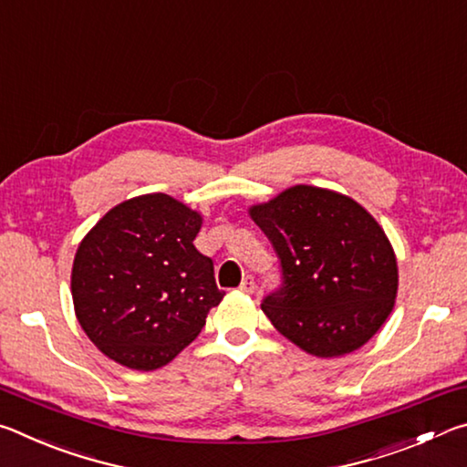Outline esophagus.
Listing matches in <instances>:
<instances>
[{"instance_id":"esophagus-1","label":"esophagus","mask_w":467,"mask_h":467,"mask_svg":"<svg viewBox=\"0 0 467 467\" xmlns=\"http://www.w3.org/2000/svg\"><path fill=\"white\" fill-rule=\"evenodd\" d=\"M239 290L244 292V295H253V292H255V282H253L251 275H247V278H243Z\"/></svg>"}]
</instances>
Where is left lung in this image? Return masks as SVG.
Wrapping results in <instances>:
<instances>
[{
  "mask_svg": "<svg viewBox=\"0 0 467 467\" xmlns=\"http://www.w3.org/2000/svg\"><path fill=\"white\" fill-rule=\"evenodd\" d=\"M251 218L280 262V286L262 300L274 327L321 358L367 344L398 292V264L375 218L350 197L311 185L253 205Z\"/></svg>",
  "mask_w": 467,
  "mask_h": 467,
  "instance_id": "1",
  "label": "left lung"
}]
</instances>
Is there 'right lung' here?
<instances>
[{"label":"right lung","mask_w":467,"mask_h":467,"mask_svg":"<svg viewBox=\"0 0 467 467\" xmlns=\"http://www.w3.org/2000/svg\"><path fill=\"white\" fill-rule=\"evenodd\" d=\"M202 218L164 193L115 205L78 247L76 317L123 367L154 370L200 336L223 300L214 262L195 249Z\"/></svg>","instance_id":"add662e5"}]
</instances>
